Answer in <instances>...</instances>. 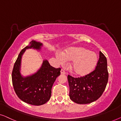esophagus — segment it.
<instances>
[{"label": "esophagus", "instance_id": "1", "mask_svg": "<svg viewBox=\"0 0 121 121\" xmlns=\"http://www.w3.org/2000/svg\"><path fill=\"white\" fill-rule=\"evenodd\" d=\"M65 73H66L65 71L64 70V69H61V74H65Z\"/></svg>", "mask_w": 121, "mask_h": 121}]
</instances>
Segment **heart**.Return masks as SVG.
Returning a JSON list of instances; mask_svg holds the SVG:
<instances>
[{
	"label": "heart",
	"instance_id": "obj_1",
	"mask_svg": "<svg viewBox=\"0 0 121 121\" xmlns=\"http://www.w3.org/2000/svg\"><path fill=\"white\" fill-rule=\"evenodd\" d=\"M56 57L61 64L65 61H72L70 69L77 76H84L89 74L96 67L98 57L94 52L83 47H72L61 54H56Z\"/></svg>",
	"mask_w": 121,
	"mask_h": 121
}]
</instances>
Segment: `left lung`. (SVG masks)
Instances as JSON below:
<instances>
[{"label":"left lung","instance_id":"left-lung-1","mask_svg":"<svg viewBox=\"0 0 121 121\" xmlns=\"http://www.w3.org/2000/svg\"><path fill=\"white\" fill-rule=\"evenodd\" d=\"M69 98L74 103L86 104L98 100L104 91L108 82L107 59L101 52L95 69L80 78L67 77Z\"/></svg>","mask_w":121,"mask_h":121}]
</instances>
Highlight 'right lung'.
Instances as JSON below:
<instances>
[{
    "label": "right lung",
    "mask_w": 121,
    "mask_h": 121,
    "mask_svg": "<svg viewBox=\"0 0 121 121\" xmlns=\"http://www.w3.org/2000/svg\"><path fill=\"white\" fill-rule=\"evenodd\" d=\"M43 44L32 40L20 52L12 72V81L15 91L22 101L29 104L43 105L50 99L52 88L60 74V68L55 69L47 60H44L41 67L35 73L23 76L21 74V60L26 49L41 51Z\"/></svg>",
    "instance_id": "add662e5"
}]
</instances>
